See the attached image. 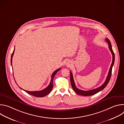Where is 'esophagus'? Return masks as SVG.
<instances>
[{
    "label": "esophagus",
    "mask_w": 124,
    "mask_h": 124,
    "mask_svg": "<svg viewBox=\"0 0 124 124\" xmlns=\"http://www.w3.org/2000/svg\"><path fill=\"white\" fill-rule=\"evenodd\" d=\"M66 65L67 66H68V67L69 66H69H70V63L69 62H67L66 63Z\"/></svg>",
    "instance_id": "1"
}]
</instances>
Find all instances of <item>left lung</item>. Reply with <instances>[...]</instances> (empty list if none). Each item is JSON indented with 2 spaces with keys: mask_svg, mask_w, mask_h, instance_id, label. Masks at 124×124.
I'll list each match as a JSON object with an SVG mask.
<instances>
[{
  "mask_svg": "<svg viewBox=\"0 0 124 124\" xmlns=\"http://www.w3.org/2000/svg\"><path fill=\"white\" fill-rule=\"evenodd\" d=\"M105 41L107 42V43L108 44V47H109V50H110L111 54H112V62L111 63L110 68L109 69V72H108V77L107 78V79H106L104 83L102 85H101L100 87H99L97 88H96V89L91 90L83 91V90H80V89H78V88L76 87V86L75 85V82H74V78H73V74H72L71 72H70V83H71V85H72L73 89L79 95L83 96H92V95H93L94 94H96L97 93H98L100 91L103 90L104 88L106 86H107V85H108V83L109 82V81L110 80L111 76L112 69V67H113V66L114 65V61H115V55H114V52H113V51L112 50V46H111L110 41L108 38L105 39Z\"/></svg>",
  "mask_w": 124,
  "mask_h": 124,
  "instance_id": "8db88e82",
  "label": "left lung"
}]
</instances>
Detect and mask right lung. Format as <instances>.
Returning a JSON list of instances; mask_svg holds the SVG:
<instances>
[{
	"label": "right lung",
	"mask_w": 124,
	"mask_h": 124,
	"mask_svg": "<svg viewBox=\"0 0 124 124\" xmlns=\"http://www.w3.org/2000/svg\"><path fill=\"white\" fill-rule=\"evenodd\" d=\"M14 51H15V48L14 49V51L12 53V55H11V65L12 66V58H13V56L14 55ZM61 69V68H59L57 70H56L52 73L51 77V80H50V82L49 84L48 85V86L45 89L41 90V91H26V90H24L22 88H21L20 87H19L21 89H23V91H24L25 92H26L27 93L35 96L36 97H45V96L47 95V94H48L51 91V90L52 89L53 87H54V83H53V81H54V78L55 75H56V74L57 73L58 71Z\"/></svg>",
	"instance_id": "obj_1"
}]
</instances>
